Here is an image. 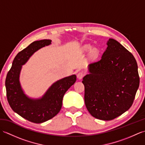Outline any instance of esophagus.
Wrapping results in <instances>:
<instances>
[{
    "label": "esophagus",
    "mask_w": 145,
    "mask_h": 145,
    "mask_svg": "<svg viewBox=\"0 0 145 145\" xmlns=\"http://www.w3.org/2000/svg\"><path fill=\"white\" fill-rule=\"evenodd\" d=\"M84 75H85V73L84 72H78L77 73V78L78 79L80 80V79L83 78V77H84Z\"/></svg>",
    "instance_id": "esophagus-1"
}]
</instances>
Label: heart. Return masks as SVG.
Here are the masks:
<instances>
[{"label": "heart", "instance_id": "heart-1", "mask_svg": "<svg viewBox=\"0 0 145 145\" xmlns=\"http://www.w3.org/2000/svg\"><path fill=\"white\" fill-rule=\"evenodd\" d=\"M88 48H90V47H88Z\"/></svg>", "mask_w": 145, "mask_h": 145}]
</instances>
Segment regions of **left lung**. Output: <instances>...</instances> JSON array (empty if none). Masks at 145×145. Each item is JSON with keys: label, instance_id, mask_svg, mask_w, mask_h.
I'll list each match as a JSON object with an SVG mask.
<instances>
[{"label": "left lung", "instance_id": "1", "mask_svg": "<svg viewBox=\"0 0 145 145\" xmlns=\"http://www.w3.org/2000/svg\"><path fill=\"white\" fill-rule=\"evenodd\" d=\"M101 58L89 65L85 76V103L91 115L112 120L131 106L140 85L134 56L118 42L110 39Z\"/></svg>", "mask_w": 145, "mask_h": 145}]
</instances>
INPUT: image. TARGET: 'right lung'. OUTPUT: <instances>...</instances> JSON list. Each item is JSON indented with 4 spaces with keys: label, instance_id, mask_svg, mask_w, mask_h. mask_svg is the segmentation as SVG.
Wrapping results in <instances>:
<instances>
[{
    "label": "right lung",
    "instance_id": "obj_1",
    "mask_svg": "<svg viewBox=\"0 0 145 145\" xmlns=\"http://www.w3.org/2000/svg\"><path fill=\"white\" fill-rule=\"evenodd\" d=\"M50 44V40L35 41L18 52L5 79L6 95L11 108L24 118L35 123L45 122L58 114L64 94L76 80V75H73L56 82L40 99H30L24 93L19 83L22 65L35 52Z\"/></svg>",
    "mask_w": 145,
    "mask_h": 145
}]
</instances>
